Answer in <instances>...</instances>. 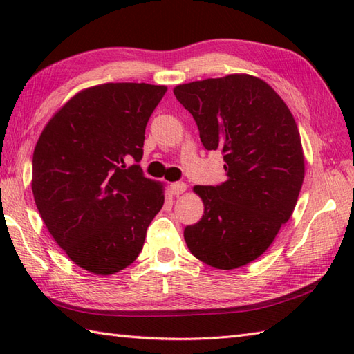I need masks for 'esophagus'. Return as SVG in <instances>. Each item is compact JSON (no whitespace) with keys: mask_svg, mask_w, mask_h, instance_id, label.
I'll return each mask as SVG.
<instances>
[{"mask_svg":"<svg viewBox=\"0 0 354 354\" xmlns=\"http://www.w3.org/2000/svg\"><path fill=\"white\" fill-rule=\"evenodd\" d=\"M187 190V184L185 183H173V184H170V193L171 194H181V193H184Z\"/></svg>","mask_w":354,"mask_h":354,"instance_id":"1","label":"esophagus"}]
</instances>
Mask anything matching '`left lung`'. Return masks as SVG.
<instances>
[{"label":"left lung","mask_w":354,"mask_h":354,"mask_svg":"<svg viewBox=\"0 0 354 354\" xmlns=\"http://www.w3.org/2000/svg\"><path fill=\"white\" fill-rule=\"evenodd\" d=\"M175 97L193 115L207 150H221L228 179L196 185L202 219L184 230L201 261L236 269L259 259L297 205L304 179L293 115L266 82L230 74L179 85Z\"/></svg>","instance_id":"obj_1"}]
</instances>
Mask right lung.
I'll return each mask as SVG.
<instances>
[{
    "label": "right lung",
    "mask_w": 354,
    "mask_h": 354,
    "mask_svg": "<svg viewBox=\"0 0 354 354\" xmlns=\"http://www.w3.org/2000/svg\"><path fill=\"white\" fill-rule=\"evenodd\" d=\"M167 91L147 84L84 89L44 127L32 190L45 227L89 272L115 274L138 257L162 208V185L140 161L150 115Z\"/></svg>",
    "instance_id": "right-lung-1"
}]
</instances>
